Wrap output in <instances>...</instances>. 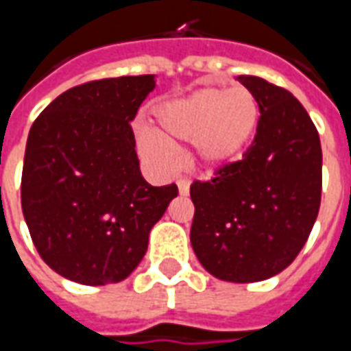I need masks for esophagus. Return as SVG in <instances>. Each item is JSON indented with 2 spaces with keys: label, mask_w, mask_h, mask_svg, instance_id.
<instances>
[{
  "label": "esophagus",
  "mask_w": 351,
  "mask_h": 351,
  "mask_svg": "<svg viewBox=\"0 0 351 351\" xmlns=\"http://www.w3.org/2000/svg\"><path fill=\"white\" fill-rule=\"evenodd\" d=\"M189 187H191V183H189V180H185V178H181V180H178V189H180L181 195H189Z\"/></svg>",
  "instance_id": "obj_1"
}]
</instances>
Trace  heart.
Listing matches in <instances>:
<instances>
[{
    "mask_svg": "<svg viewBox=\"0 0 351 351\" xmlns=\"http://www.w3.org/2000/svg\"><path fill=\"white\" fill-rule=\"evenodd\" d=\"M259 124V104L242 84L202 88L156 111V134H143L140 149L162 168L178 158L166 141H195V155L206 168H221L240 158Z\"/></svg>",
    "mask_w": 351,
    "mask_h": 351,
    "instance_id": "heart-1",
    "label": "heart"
}]
</instances>
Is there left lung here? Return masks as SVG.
Wrapping results in <instances>:
<instances>
[{
	"label": "left lung",
	"instance_id": "obj_1",
	"mask_svg": "<svg viewBox=\"0 0 351 351\" xmlns=\"http://www.w3.org/2000/svg\"><path fill=\"white\" fill-rule=\"evenodd\" d=\"M259 104V124L240 160L191 185V243L211 276L234 283L280 274L299 255L322 202V143L289 90L240 75Z\"/></svg>",
	"mask_w": 351,
	"mask_h": 351
}]
</instances>
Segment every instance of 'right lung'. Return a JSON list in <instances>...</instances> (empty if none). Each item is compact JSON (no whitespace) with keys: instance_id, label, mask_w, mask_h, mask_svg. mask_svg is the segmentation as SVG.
I'll return each instance as SVG.
<instances>
[{"instance_id":"add662e5","label":"right lung","mask_w":351,"mask_h":351,"mask_svg":"<svg viewBox=\"0 0 351 351\" xmlns=\"http://www.w3.org/2000/svg\"><path fill=\"white\" fill-rule=\"evenodd\" d=\"M155 75L98 79L52 100L29 128L22 213L49 267L71 282H123L178 185L143 180L130 121Z\"/></svg>"}]
</instances>
